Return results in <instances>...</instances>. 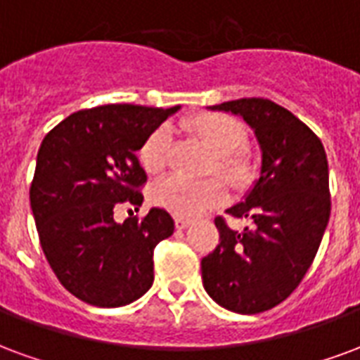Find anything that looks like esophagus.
<instances>
[{"label": "esophagus", "mask_w": 360, "mask_h": 360, "mask_svg": "<svg viewBox=\"0 0 360 360\" xmlns=\"http://www.w3.org/2000/svg\"><path fill=\"white\" fill-rule=\"evenodd\" d=\"M174 224H176L178 230H186V228L191 224V220L190 219H182V217H176V219H174Z\"/></svg>", "instance_id": "34e87169"}]
</instances>
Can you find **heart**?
<instances>
[{"mask_svg":"<svg viewBox=\"0 0 360 360\" xmlns=\"http://www.w3.org/2000/svg\"><path fill=\"white\" fill-rule=\"evenodd\" d=\"M188 132L214 153V167L228 182L245 186L255 176L253 157L240 149L245 140L243 128L224 112H199L186 122ZM170 140L167 128H155L141 143L138 157L148 174H159L169 162ZM153 203L182 219L199 217L207 209L220 205L228 198L226 184L220 178L191 182L182 176H169L153 188Z\"/></svg>","mask_w":360,"mask_h":360,"instance_id":"b5f03b06","label":"heart"}]
</instances>
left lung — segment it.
Instances as JSON below:
<instances>
[{"instance_id": "left-lung-1", "label": "left lung", "mask_w": 360, "mask_h": 360, "mask_svg": "<svg viewBox=\"0 0 360 360\" xmlns=\"http://www.w3.org/2000/svg\"><path fill=\"white\" fill-rule=\"evenodd\" d=\"M240 115L261 148V176L228 214L249 219L236 232L214 219L220 241L201 259L203 288L220 307L240 314L280 305L303 280L330 219L326 151L319 136L284 107L263 97L212 105Z\"/></svg>"}]
</instances>
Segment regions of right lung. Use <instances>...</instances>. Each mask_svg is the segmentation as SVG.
<instances>
[{
  "instance_id": "obj_1",
  "label": "right lung",
  "mask_w": 360,
  "mask_h": 360,
  "mask_svg": "<svg viewBox=\"0 0 360 360\" xmlns=\"http://www.w3.org/2000/svg\"><path fill=\"white\" fill-rule=\"evenodd\" d=\"M178 109L101 105L72 112L41 141L30 207L47 263L84 303L128 305L153 284V249L174 220L157 207L122 224L112 214L141 205L148 176L136 151Z\"/></svg>"
}]
</instances>
